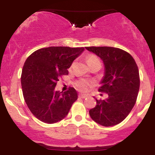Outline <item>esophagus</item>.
I'll return each instance as SVG.
<instances>
[{
	"mask_svg": "<svg viewBox=\"0 0 155 155\" xmlns=\"http://www.w3.org/2000/svg\"><path fill=\"white\" fill-rule=\"evenodd\" d=\"M87 96H88L87 95H85V94H79V97H81V98H83V99L87 97Z\"/></svg>",
	"mask_w": 155,
	"mask_h": 155,
	"instance_id": "1",
	"label": "esophagus"
}]
</instances>
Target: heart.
<instances>
[{"instance_id": "b5f03b06", "label": "heart", "mask_w": 155, "mask_h": 155, "mask_svg": "<svg viewBox=\"0 0 155 155\" xmlns=\"http://www.w3.org/2000/svg\"><path fill=\"white\" fill-rule=\"evenodd\" d=\"M86 60L89 66L90 67L92 66V65H95V64H97V63L101 64L100 60L98 59V58H97V56H95V55L94 54L87 55L86 58ZM91 85H92L91 81H88V80H86V79H83L77 80V81L75 82L76 87L81 92H86Z\"/></svg>"}]
</instances>
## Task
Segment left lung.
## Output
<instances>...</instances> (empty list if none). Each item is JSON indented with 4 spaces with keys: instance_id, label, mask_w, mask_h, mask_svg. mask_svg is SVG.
I'll list each match as a JSON object with an SVG mask.
<instances>
[{
    "instance_id": "1",
    "label": "left lung",
    "mask_w": 155,
    "mask_h": 155,
    "mask_svg": "<svg viewBox=\"0 0 155 155\" xmlns=\"http://www.w3.org/2000/svg\"><path fill=\"white\" fill-rule=\"evenodd\" d=\"M88 51L100 57L105 65V76L98 91L107 93L105 100H97L90 110L91 118L104 127L122 122L136 104L140 76L133 58L123 49L111 47H88Z\"/></svg>"
}]
</instances>
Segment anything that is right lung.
Wrapping results in <instances>:
<instances>
[{
	"label": "right lung",
	"instance_id": "add662e5",
	"mask_svg": "<svg viewBox=\"0 0 155 155\" xmlns=\"http://www.w3.org/2000/svg\"><path fill=\"white\" fill-rule=\"evenodd\" d=\"M84 47H50L35 51L27 58L21 75L23 97L38 120L52 124L62 120L77 100L74 87L56 91L59 79L68 74V68L84 51Z\"/></svg>",
	"mask_w": 155,
	"mask_h": 155
}]
</instances>
